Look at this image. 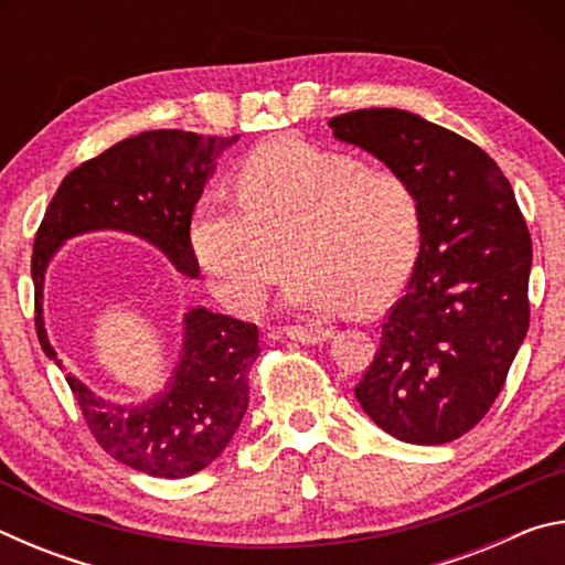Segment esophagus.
Returning <instances> with one entry per match:
<instances>
[{
    "instance_id": "esophagus-1",
    "label": "esophagus",
    "mask_w": 565,
    "mask_h": 565,
    "mask_svg": "<svg viewBox=\"0 0 565 565\" xmlns=\"http://www.w3.org/2000/svg\"><path fill=\"white\" fill-rule=\"evenodd\" d=\"M286 337L291 341H299V343H321L331 337V329H323V327H313V323H296V327H284L281 329Z\"/></svg>"
}]
</instances>
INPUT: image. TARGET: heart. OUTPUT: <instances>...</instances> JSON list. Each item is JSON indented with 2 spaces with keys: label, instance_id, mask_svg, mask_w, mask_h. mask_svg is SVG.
I'll use <instances>...</instances> for the list:
<instances>
[{
  "label": "heart",
  "instance_id": "obj_1",
  "mask_svg": "<svg viewBox=\"0 0 565 565\" xmlns=\"http://www.w3.org/2000/svg\"><path fill=\"white\" fill-rule=\"evenodd\" d=\"M236 196L196 204L191 246L218 299L238 313L262 309L291 259L299 266L286 303L309 311H374L416 264L420 199L396 169L276 139L238 169Z\"/></svg>",
  "mask_w": 565,
  "mask_h": 565
}]
</instances>
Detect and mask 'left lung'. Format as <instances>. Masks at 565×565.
<instances>
[{
  "instance_id": "1",
  "label": "left lung",
  "mask_w": 565,
  "mask_h": 565,
  "mask_svg": "<svg viewBox=\"0 0 565 565\" xmlns=\"http://www.w3.org/2000/svg\"><path fill=\"white\" fill-rule=\"evenodd\" d=\"M329 127L401 171L424 218L406 294L353 391L398 441L448 444L489 414L529 331V226L499 164L456 131L401 109L339 114Z\"/></svg>"
}]
</instances>
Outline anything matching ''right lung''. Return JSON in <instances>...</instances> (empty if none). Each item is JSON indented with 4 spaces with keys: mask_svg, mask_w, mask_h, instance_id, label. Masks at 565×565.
Here are the masks:
<instances>
[{
    "mask_svg": "<svg viewBox=\"0 0 565 565\" xmlns=\"http://www.w3.org/2000/svg\"><path fill=\"white\" fill-rule=\"evenodd\" d=\"M234 141L181 129L141 131L64 177L32 252L34 327L46 356L56 361L42 319L44 269L56 246L92 228H121L161 248L181 274L199 276L191 216L214 159ZM259 353L256 323L194 309L184 319V349L164 396L129 408L99 398L72 374L66 384L109 456L149 476L186 478L232 441L246 414L248 371Z\"/></svg>",
    "mask_w": 565,
    "mask_h": 565,
    "instance_id": "1",
    "label": "right lung"
}]
</instances>
